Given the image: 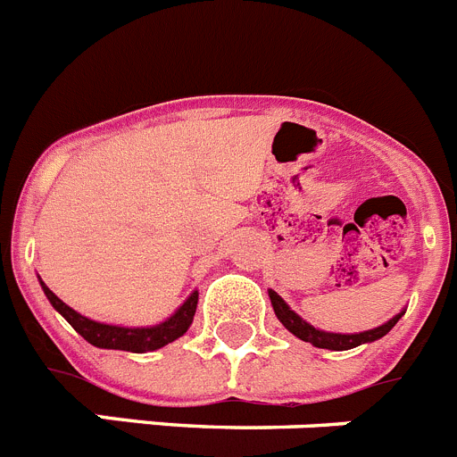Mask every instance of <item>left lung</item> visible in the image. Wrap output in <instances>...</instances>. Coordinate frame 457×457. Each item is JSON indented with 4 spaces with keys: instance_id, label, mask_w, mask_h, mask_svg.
Wrapping results in <instances>:
<instances>
[{
    "instance_id": "left-lung-1",
    "label": "left lung",
    "mask_w": 457,
    "mask_h": 457,
    "mask_svg": "<svg viewBox=\"0 0 457 457\" xmlns=\"http://www.w3.org/2000/svg\"><path fill=\"white\" fill-rule=\"evenodd\" d=\"M268 293H270V300H272V309H274V313H277L278 322H281V325H284L290 334H295L297 338H302V341L311 343V345H316V348H325V350H353V348H357V345H364V343L378 341V338H382L385 334H389L391 327L401 320L403 313H405V311H401L398 316H394L391 320H386L385 325L375 327V329H369V332L334 334V332H322V329H316V327L309 325L304 318L297 316V313H295V311L290 309V306L286 304V302L281 300L277 293H274V290H268Z\"/></svg>"
}]
</instances>
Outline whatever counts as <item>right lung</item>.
I'll list each match as a JSON object with an SVG mask.
<instances>
[{
    "label": "right lung",
    "mask_w": 457,
    "mask_h": 457,
    "mask_svg": "<svg viewBox=\"0 0 457 457\" xmlns=\"http://www.w3.org/2000/svg\"><path fill=\"white\" fill-rule=\"evenodd\" d=\"M43 293L50 300V304L54 306L63 318L72 325V329L84 337V341H88L96 348H107V350H125V353H153V350L164 348L167 343H173L176 338L183 337L189 329L194 320V313H196V302H199V293L194 290L187 300L183 302V306H179V311L169 316L167 320L160 322V325L153 327H119V325H107V322H96L91 318L82 316L75 309L62 302L47 288L43 281Z\"/></svg>",
    "instance_id": "add662e5"
}]
</instances>
